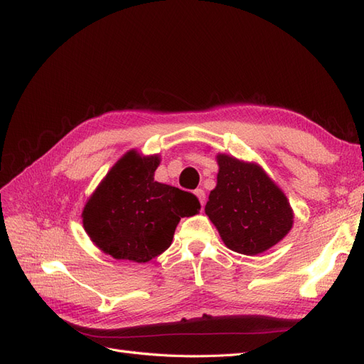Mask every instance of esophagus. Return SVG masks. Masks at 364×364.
Segmentation results:
<instances>
[{
  "instance_id": "34e87169",
  "label": "esophagus",
  "mask_w": 364,
  "mask_h": 364,
  "mask_svg": "<svg viewBox=\"0 0 364 364\" xmlns=\"http://www.w3.org/2000/svg\"><path fill=\"white\" fill-rule=\"evenodd\" d=\"M194 194L197 196V199H199V202H200V205H202V208L205 206V202H206V194H205V191L202 190V188H197L196 191H194Z\"/></svg>"
}]
</instances>
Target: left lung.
<instances>
[{
  "label": "left lung",
  "mask_w": 364,
  "mask_h": 364,
  "mask_svg": "<svg viewBox=\"0 0 364 364\" xmlns=\"http://www.w3.org/2000/svg\"><path fill=\"white\" fill-rule=\"evenodd\" d=\"M215 188L205 213L223 243L243 255L266 252L290 232L293 209L287 197L258 164L217 155Z\"/></svg>",
  "instance_id": "8db88e82"
}]
</instances>
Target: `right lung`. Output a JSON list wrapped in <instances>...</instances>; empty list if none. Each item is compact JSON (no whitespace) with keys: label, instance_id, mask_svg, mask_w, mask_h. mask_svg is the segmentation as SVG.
Masks as SVG:
<instances>
[{"label":"right lung","instance_id":"1","mask_svg":"<svg viewBox=\"0 0 364 364\" xmlns=\"http://www.w3.org/2000/svg\"><path fill=\"white\" fill-rule=\"evenodd\" d=\"M159 156L127 151L83 208L92 243L115 259L147 262L167 250L182 217L199 213L191 193L155 181Z\"/></svg>","mask_w":364,"mask_h":364}]
</instances>
